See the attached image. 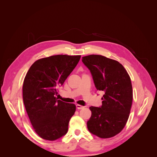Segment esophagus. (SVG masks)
Masks as SVG:
<instances>
[{"mask_svg": "<svg viewBox=\"0 0 157 157\" xmlns=\"http://www.w3.org/2000/svg\"><path fill=\"white\" fill-rule=\"evenodd\" d=\"M76 107H77V108L78 109H84V106H82V105H78V104H77V105H76Z\"/></svg>", "mask_w": 157, "mask_h": 157, "instance_id": "1", "label": "esophagus"}]
</instances>
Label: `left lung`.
<instances>
[{"instance_id":"left-lung-1","label":"left lung","mask_w":157,"mask_h":157,"mask_svg":"<svg viewBox=\"0 0 157 157\" xmlns=\"http://www.w3.org/2000/svg\"><path fill=\"white\" fill-rule=\"evenodd\" d=\"M98 90L104 92L102 105L90 107L88 130L100 138H109L125 126L132 107L133 92L126 70L118 61L101 55L82 57Z\"/></svg>"}]
</instances>
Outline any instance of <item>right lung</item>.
I'll list each match as a JSON object with an SVG mask.
<instances>
[{"instance_id": "obj_1", "label": "right lung", "mask_w": 157, "mask_h": 157, "mask_svg": "<svg viewBox=\"0 0 157 157\" xmlns=\"http://www.w3.org/2000/svg\"><path fill=\"white\" fill-rule=\"evenodd\" d=\"M80 59V56H52L36 61L26 74L23 103L33 129L42 139L54 141L67 134L76 106L56 95Z\"/></svg>"}]
</instances>
